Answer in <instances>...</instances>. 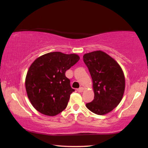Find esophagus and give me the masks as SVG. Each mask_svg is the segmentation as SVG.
Wrapping results in <instances>:
<instances>
[{"label": "esophagus", "mask_w": 148, "mask_h": 148, "mask_svg": "<svg viewBox=\"0 0 148 148\" xmlns=\"http://www.w3.org/2000/svg\"><path fill=\"white\" fill-rule=\"evenodd\" d=\"M77 91L79 93H82V92L84 91V88H83V87H80V88H79L77 89Z\"/></svg>", "instance_id": "1"}]
</instances>
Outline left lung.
I'll return each mask as SVG.
<instances>
[{"instance_id":"8db88e82","label":"left lung","mask_w":148,"mask_h":148,"mask_svg":"<svg viewBox=\"0 0 148 148\" xmlns=\"http://www.w3.org/2000/svg\"><path fill=\"white\" fill-rule=\"evenodd\" d=\"M93 81L94 99L87 108L97 115L110 113L118 106L125 91L123 70L114 59L102 51L83 55Z\"/></svg>"}]
</instances>
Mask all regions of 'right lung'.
Masks as SVG:
<instances>
[{
  "mask_svg": "<svg viewBox=\"0 0 148 148\" xmlns=\"http://www.w3.org/2000/svg\"><path fill=\"white\" fill-rule=\"evenodd\" d=\"M79 59L74 53L51 52L34 61L27 71L25 88L36 110L43 115L55 116L65 110L71 94L75 91L65 72Z\"/></svg>",
  "mask_w": 148,
  "mask_h": 148,
  "instance_id": "1",
  "label": "right lung"
}]
</instances>
